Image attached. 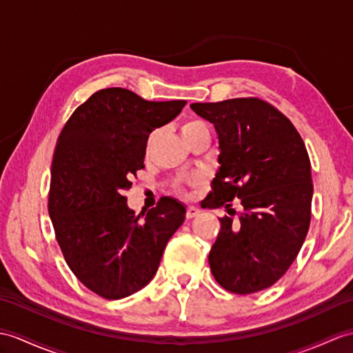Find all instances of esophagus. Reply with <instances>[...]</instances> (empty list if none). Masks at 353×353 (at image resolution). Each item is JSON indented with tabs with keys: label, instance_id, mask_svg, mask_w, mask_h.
I'll use <instances>...</instances> for the list:
<instances>
[{
	"label": "esophagus",
	"instance_id": "esophagus-1",
	"mask_svg": "<svg viewBox=\"0 0 353 353\" xmlns=\"http://www.w3.org/2000/svg\"><path fill=\"white\" fill-rule=\"evenodd\" d=\"M200 215V209L195 208V206H190L186 209V218L191 219L194 216H199Z\"/></svg>",
	"mask_w": 353,
	"mask_h": 353
}]
</instances>
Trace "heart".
<instances>
[{
	"instance_id": "b5f03b06",
	"label": "heart",
	"mask_w": 353,
	"mask_h": 353,
	"mask_svg": "<svg viewBox=\"0 0 353 353\" xmlns=\"http://www.w3.org/2000/svg\"><path fill=\"white\" fill-rule=\"evenodd\" d=\"M200 129H208L204 123L199 121V120H191V121H186L185 125L182 126V135L183 138H186L190 134L195 132V130H200Z\"/></svg>"
}]
</instances>
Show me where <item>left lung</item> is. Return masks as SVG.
Listing matches in <instances>:
<instances>
[{
  "instance_id": "8db88e82",
  "label": "left lung",
  "mask_w": 353,
  "mask_h": 353,
  "mask_svg": "<svg viewBox=\"0 0 353 353\" xmlns=\"http://www.w3.org/2000/svg\"><path fill=\"white\" fill-rule=\"evenodd\" d=\"M215 126L219 144L215 179L204 208L239 199V221L219 218L209 252L215 280L228 292L248 294L276 283L305 241L311 219L310 158L292 121L256 97L192 103Z\"/></svg>"
}]
</instances>
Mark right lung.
<instances>
[{
    "label": "right lung",
    "mask_w": 353,
    "mask_h": 353,
    "mask_svg": "<svg viewBox=\"0 0 353 353\" xmlns=\"http://www.w3.org/2000/svg\"><path fill=\"white\" fill-rule=\"evenodd\" d=\"M186 101L149 102L126 88L96 92L79 105L57 139L48 210L72 272L106 299L126 298L152 281L186 209L171 196L143 216L126 196L154 129Z\"/></svg>",
    "instance_id": "right-lung-1"
}]
</instances>
